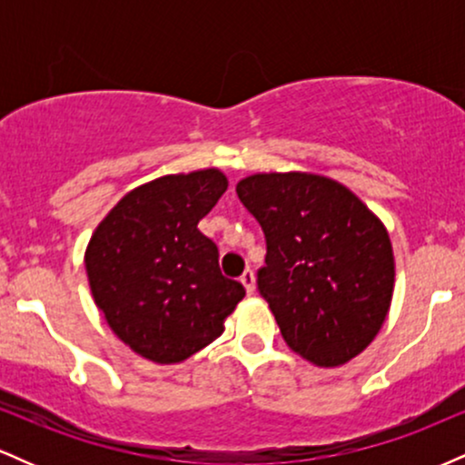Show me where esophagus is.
<instances>
[{"label": "esophagus", "mask_w": 465, "mask_h": 465, "mask_svg": "<svg viewBox=\"0 0 465 465\" xmlns=\"http://www.w3.org/2000/svg\"><path fill=\"white\" fill-rule=\"evenodd\" d=\"M240 282H242V286L247 288L249 295H253V292H255V275H253V271H251V269L244 271V273L240 275Z\"/></svg>", "instance_id": "1"}]
</instances>
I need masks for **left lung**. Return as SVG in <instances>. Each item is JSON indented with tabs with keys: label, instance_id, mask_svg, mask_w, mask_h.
<instances>
[{
	"label": "left lung",
	"instance_id": "8db88e82",
	"mask_svg": "<svg viewBox=\"0 0 465 465\" xmlns=\"http://www.w3.org/2000/svg\"><path fill=\"white\" fill-rule=\"evenodd\" d=\"M236 192L266 236L258 288L288 348L317 367L359 356L381 332L396 282L381 218L339 181L300 170L249 174Z\"/></svg>",
	"mask_w": 465,
	"mask_h": 465
}]
</instances>
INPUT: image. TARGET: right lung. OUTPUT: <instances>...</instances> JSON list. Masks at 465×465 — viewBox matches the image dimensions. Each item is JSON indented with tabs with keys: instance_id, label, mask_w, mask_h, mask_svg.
Wrapping results in <instances>:
<instances>
[{
	"instance_id": "obj_1",
	"label": "right lung",
	"mask_w": 465,
	"mask_h": 465,
	"mask_svg": "<svg viewBox=\"0 0 465 465\" xmlns=\"http://www.w3.org/2000/svg\"><path fill=\"white\" fill-rule=\"evenodd\" d=\"M218 168L163 174L111 207L84 251L95 306L142 359L174 365L225 332L244 297L199 221L227 190Z\"/></svg>"
}]
</instances>
